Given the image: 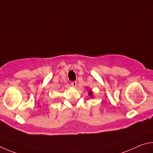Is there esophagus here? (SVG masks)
I'll list each match as a JSON object with an SVG mask.
<instances>
[{"instance_id": "esophagus-1", "label": "esophagus", "mask_w": 153, "mask_h": 153, "mask_svg": "<svg viewBox=\"0 0 153 153\" xmlns=\"http://www.w3.org/2000/svg\"><path fill=\"white\" fill-rule=\"evenodd\" d=\"M76 85H77V82L76 81H72L71 82V85L73 87H76Z\"/></svg>"}]
</instances>
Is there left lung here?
<instances>
[{
    "mask_svg": "<svg viewBox=\"0 0 153 153\" xmlns=\"http://www.w3.org/2000/svg\"><path fill=\"white\" fill-rule=\"evenodd\" d=\"M89 95L91 97H93V92L91 91H89Z\"/></svg>",
    "mask_w": 153,
    "mask_h": 153,
    "instance_id": "8db88e82",
    "label": "left lung"
}]
</instances>
